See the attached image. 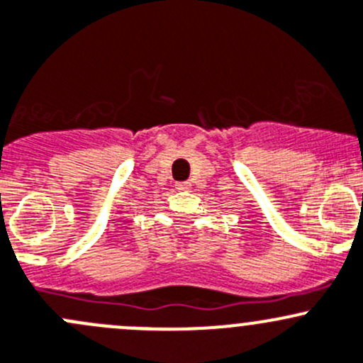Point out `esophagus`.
I'll return each instance as SVG.
<instances>
[{"mask_svg":"<svg viewBox=\"0 0 363 363\" xmlns=\"http://www.w3.org/2000/svg\"><path fill=\"white\" fill-rule=\"evenodd\" d=\"M177 189L178 190H189L190 189V183L189 182H178L177 183Z\"/></svg>","mask_w":363,"mask_h":363,"instance_id":"obj_1","label":"esophagus"}]
</instances>
